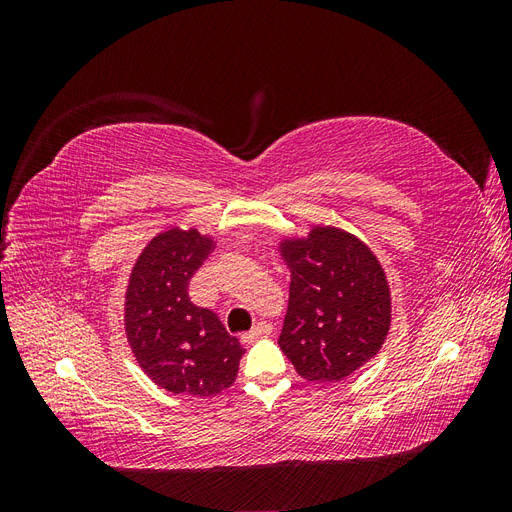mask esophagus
Masks as SVG:
<instances>
[{"label": "esophagus", "instance_id": "esophagus-1", "mask_svg": "<svg viewBox=\"0 0 512 512\" xmlns=\"http://www.w3.org/2000/svg\"><path fill=\"white\" fill-rule=\"evenodd\" d=\"M271 333H273V327H271L269 322H256L254 329L250 333H243L241 335V342L243 344H252V342H256V339H260V337H269Z\"/></svg>", "mask_w": 512, "mask_h": 512}]
</instances>
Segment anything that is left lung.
Here are the masks:
<instances>
[{
    "label": "left lung",
    "mask_w": 512,
    "mask_h": 512,
    "mask_svg": "<svg viewBox=\"0 0 512 512\" xmlns=\"http://www.w3.org/2000/svg\"><path fill=\"white\" fill-rule=\"evenodd\" d=\"M290 269L282 352L312 382H339L374 359L391 329V288L378 256L352 232L312 226L280 239Z\"/></svg>",
    "instance_id": "left-lung-1"
}]
</instances>
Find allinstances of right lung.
Masks as SVG:
<instances>
[{
    "instance_id": "right-lung-1",
    "label": "right lung",
    "mask_w": 512,
    "mask_h": 512,
    "mask_svg": "<svg viewBox=\"0 0 512 512\" xmlns=\"http://www.w3.org/2000/svg\"><path fill=\"white\" fill-rule=\"evenodd\" d=\"M213 247L215 239L196 228L158 232L136 258L123 297V329L136 363L175 395L226 391L245 352L211 309L190 301L188 284Z\"/></svg>"
}]
</instances>
